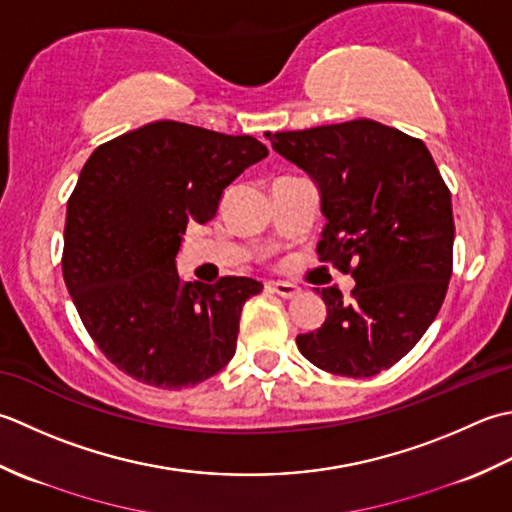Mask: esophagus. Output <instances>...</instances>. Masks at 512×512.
Returning <instances> with one entry per match:
<instances>
[{
    "label": "esophagus",
    "instance_id": "esophagus-1",
    "mask_svg": "<svg viewBox=\"0 0 512 512\" xmlns=\"http://www.w3.org/2000/svg\"><path fill=\"white\" fill-rule=\"evenodd\" d=\"M269 289L283 298H294L300 294V287L294 283H287V280H271Z\"/></svg>",
    "mask_w": 512,
    "mask_h": 512
}]
</instances>
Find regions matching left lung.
<instances>
[{
    "mask_svg": "<svg viewBox=\"0 0 512 512\" xmlns=\"http://www.w3.org/2000/svg\"><path fill=\"white\" fill-rule=\"evenodd\" d=\"M271 148L320 192L327 218L322 263L351 271L356 287L318 289L327 318L300 333L318 369L371 378L409 353L440 311L453 269V205L431 152L371 119L265 132Z\"/></svg>",
    "mask_w": 512,
    "mask_h": 512,
    "instance_id": "8db88e82",
    "label": "left lung"
}]
</instances>
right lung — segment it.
Listing matches in <instances>:
<instances>
[{"instance_id":"right-lung-1","label":"right lung","mask_w":512,"mask_h":512,"mask_svg":"<svg viewBox=\"0 0 512 512\" xmlns=\"http://www.w3.org/2000/svg\"><path fill=\"white\" fill-rule=\"evenodd\" d=\"M267 154L249 134L154 121L99 145L83 165L61 269L92 340L134 380L185 389L234 358L243 305L263 283H185L176 256L187 225L212 221L225 187Z\"/></svg>"}]
</instances>
